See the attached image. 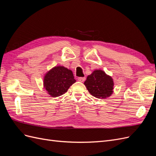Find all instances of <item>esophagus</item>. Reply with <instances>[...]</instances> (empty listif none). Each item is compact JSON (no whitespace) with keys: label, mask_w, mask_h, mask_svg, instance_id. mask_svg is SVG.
Segmentation results:
<instances>
[{"label":"esophagus","mask_w":156,"mask_h":156,"mask_svg":"<svg viewBox=\"0 0 156 156\" xmlns=\"http://www.w3.org/2000/svg\"><path fill=\"white\" fill-rule=\"evenodd\" d=\"M85 77H79L78 78V81H79L80 82H84V81H85Z\"/></svg>","instance_id":"obj_1"}]
</instances>
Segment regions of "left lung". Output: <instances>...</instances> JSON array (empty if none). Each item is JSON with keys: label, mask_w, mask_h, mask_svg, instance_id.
Instances as JSON below:
<instances>
[{"label": "left lung", "mask_w": 156, "mask_h": 156, "mask_svg": "<svg viewBox=\"0 0 156 156\" xmlns=\"http://www.w3.org/2000/svg\"><path fill=\"white\" fill-rule=\"evenodd\" d=\"M84 84L88 92L99 99L109 97L113 92V80L102 70L94 71L87 77Z\"/></svg>", "instance_id": "left-lung-1"}]
</instances>
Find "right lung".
Masks as SVG:
<instances>
[{"instance_id":"right-lung-1","label":"right lung","mask_w":156,"mask_h":156,"mask_svg":"<svg viewBox=\"0 0 156 156\" xmlns=\"http://www.w3.org/2000/svg\"><path fill=\"white\" fill-rule=\"evenodd\" d=\"M75 81L70 69L64 66H56L45 75L44 85L51 96L58 97L66 92Z\"/></svg>"}]
</instances>
